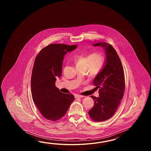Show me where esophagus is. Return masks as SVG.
<instances>
[{"label": "esophagus", "mask_w": 151, "mask_h": 151, "mask_svg": "<svg viewBox=\"0 0 151 151\" xmlns=\"http://www.w3.org/2000/svg\"><path fill=\"white\" fill-rule=\"evenodd\" d=\"M83 96H81V95H79V94H76V96H75V98H83Z\"/></svg>", "instance_id": "esophagus-1"}]
</instances>
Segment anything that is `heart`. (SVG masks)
<instances>
[{"label":"heart","instance_id":"obj_1","mask_svg":"<svg viewBox=\"0 0 151 151\" xmlns=\"http://www.w3.org/2000/svg\"><path fill=\"white\" fill-rule=\"evenodd\" d=\"M77 69L87 70L91 76H96L100 73L105 67L106 58L99 52H92L78 55L74 58Z\"/></svg>","mask_w":151,"mask_h":151}]
</instances>
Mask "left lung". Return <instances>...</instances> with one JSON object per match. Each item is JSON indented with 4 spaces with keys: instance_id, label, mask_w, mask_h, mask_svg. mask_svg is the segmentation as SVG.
<instances>
[{
    "instance_id": "left-lung-1",
    "label": "left lung",
    "mask_w": 151,
    "mask_h": 151,
    "mask_svg": "<svg viewBox=\"0 0 151 151\" xmlns=\"http://www.w3.org/2000/svg\"><path fill=\"white\" fill-rule=\"evenodd\" d=\"M93 46L104 48L106 63L93 80V84L99 88V96H91L94 103L88 115L94 122H104L114 115L122 99L125 86V75L121 60L112 45L99 42Z\"/></svg>"
}]
</instances>
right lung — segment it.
<instances>
[{"mask_svg":"<svg viewBox=\"0 0 151 151\" xmlns=\"http://www.w3.org/2000/svg\"><path fill=\"white\" fill-rule=\"evenodd\" d=\"M77 47L50 44L39 52L35 60L31 80L33 100L42 116L52 122L63 117L74 99L73 94L61 92L55 83L61 76L65 55Z\"/></svg>","mask_w":151,"mask_h":151,"instance_id":"right-lung-1","label":"right lung"}]
</instances>
